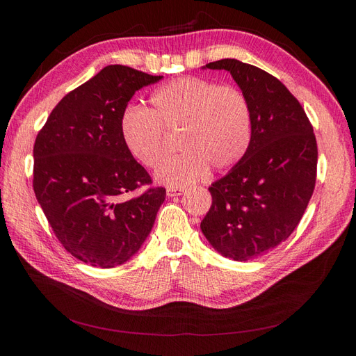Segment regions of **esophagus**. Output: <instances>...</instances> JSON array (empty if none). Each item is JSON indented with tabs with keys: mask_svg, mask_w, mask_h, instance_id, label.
<instances>
[{
	"mask_svg": "<svg viewBox=\"0 0 356 356\" xmlns=\"http://www.w3.org/2000/svg\"><path fill=\"white\" fill-rule=\"evenodd\" d=\"M184 193V188H175V187H169L166 190L168 197H175V196H181Z\"/></svg>",
	"mask_w": 356,
	"mask_h": 356,
	"instance_id": "obj_1",
	"label": "esophagus"
}]
</instances>
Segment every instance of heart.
<instances>
[{
	"label": "heart",
	"mask_w": 356,
	"mask_h": 356,
	"mask_svg": "<svg viewBox=\"0 0 356 356\" xmlns=\"http://www.w3.org/2000/svg\"><path fill=\"white\" fill-rule=\"evenodd\" d=\"M152 110L129 105L120 115L123 144L138 163L153 169L168 153V132H179L184 153L166 160L156 181L186 187L239 163L252 138V111L246 95L234 86L202 77H179L152 95Z\"/></svg>",
	"instance_id": "obj_1"
}]
</instances>
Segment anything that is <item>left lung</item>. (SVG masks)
<instances>
[{
    "label": "left lung",
    "mask_w": 356,
    "mask_h": 356,
    "mask_svg": "<svg viewBox=\"0 0 356 356\" xmlns=\"http://www.w3.org/2000/svg\"><path fill=\"white\" fill-rule=\"evenodd\" d=\"M225 70L252 111L250 148L209 187L212 204L200 222L215 251L248 261L294 232L314 195L318 147L303 106L273 75L238 59L207 63Z\"/></svg>",
    "instance_id": "1"
}]
</instances>
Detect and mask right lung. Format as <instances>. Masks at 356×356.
I'll return each mask as SVG.
<instances>
[{
    "mask_svg": "<svg viewBox=\"0 0 356 356\" xmlns=\"http://www.w3.org/2000/svg\"><path fill=\"white\" fill-rule=\"evenodd\" d=\"M161 79L124 65L105 67L63 96L37 135V200L62 246L86 264L111 268L131 260L165 202L163 187L123 200L152 178L120 134V115L135 92Z\"/></svg>",
    "mask_w": 356,
    "mask_h": 356,
    "instance_id": "1",
    "label": "right lung"
}]
</instances>
